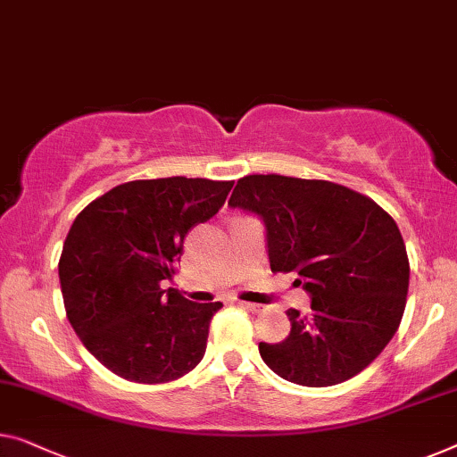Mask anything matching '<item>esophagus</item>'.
<instances>
[{
    "mask_svg": "<svg viewBox=\"0 0 457 457\" xmlns=\"http://www.w3.org/2000/svg\"><path fill=\"white\" fill-rule=\"evenodd\" d=\"M242 305V308H246V310H250V312H254V314H258V312L262 310V305H258V303H250V302H237Z\"/></svg>",
    "mask_w": 457,
    "mask_h": 457,
    "instance_id": "esophagus-1",
    "label": "esophagus"
}]
</instances>
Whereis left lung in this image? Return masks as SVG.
Listing matches in <instances>:
<instances>
[{
  "mask_svg": "<svg viewBox=\"0 0 457 457\" xmlns=\"http://www.w3.org/2000/svg\"><path fill=\"white\" fill-rule=\"evenodd\" d=\"M229 207L261 217L272 272H297L312 314L287 310L291 332L258 351L277 376L326 387L351 379L396 335L408 294V256L396 221L328 180L252 174Z\"/></svg>",
  "mask_w": 457,
  "mask_h": 457,
  "instance_id": "8db88e82",
  "label": "left lung"
}]
</instances>
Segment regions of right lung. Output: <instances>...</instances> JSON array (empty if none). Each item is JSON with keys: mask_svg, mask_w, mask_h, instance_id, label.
<instances>
[{"mask_svg": "<svg viewBox=\"0 0 457 457\" xmlns=\"http://www.w3.org/2000/svg\"><path fill=\"white\" fill-rule=\"evenodd\" d=\"M234 182L133 180L76 217L59 258L71 328L106 370L137 384H163L205 355L209 322L221 302L195 303L172 281L182 244L223 207Z\"/></svg>", "mask_w": 457, "mask_h": 457, "instance_id": "1", "label": "right lung"}]
</instances>
